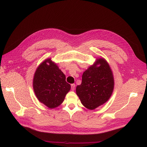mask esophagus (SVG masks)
<instances>
[{"label": "esophagus", "instance_id": "esophagus-1", "mask_svg": "<svg viewBox=\"0 0 147 147\" xmlns=\"http://www.w3.org/2000/svg\"><path fill=\"white\" fill-rule=\"evenodd\" d=\"M71 89H72V90H74L75 89L76 84H71Z\"/></svg>", "mask_w": 147, "mask_h": 147}]
</instances>
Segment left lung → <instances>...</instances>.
I'll use <instances>...</instances> for the list:
<instances>
[{
	"label": "left lung",
	"instance_id": "8db88e82",
	"mask_svg": "<svg viewBox=\"0 0 147 147\" xmlns=\"http://www.w3.org/2000/svg\"><path fill=\"white\" fill-rule=\"evenodd\" d=\"M114 86L110 65L104 58H99L84 71L82 83L76 87V94L84 107L94 110L110 99Z\"/></svg>",
	"mask_w": 147,
	"mask_h": 147
}]
</instances>
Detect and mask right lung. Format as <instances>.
Listing matches in <instances>:
<instances>
[{"label": "right lung", "mask_w": 147, "mask_h": 147, "mask_svg": "<svg viewBox=\"0 0 147 147\" xmlns=\"http://www.w3.org/2000/svg\"><path fill=\"white\" fill-rule=\"evenodd\" d=\"M33 86L38 101L51 109L63 103L71 89L65 74L51 58L46 59L37 68Z\"/></svg>", "instance_id": "1"}]
</instances>
